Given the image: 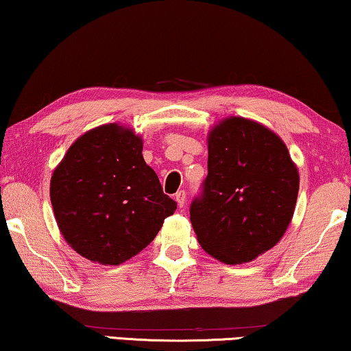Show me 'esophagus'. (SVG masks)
Here are the masks:
<instances>
[{
    "label": "esophagus",
    "instance_id": "obj_1",
    "mask_svg": "<svg viewBox=\"0 0 351 351\" xmlns=\"http://www.w3.org/2000/svg\"><path fill=\"white\" fill-rule=\"evenodd\" d=\"M175 200H176V203H178V206H180L181 209L184 208V203H186V192H184V191H180V192H176V195H175Z\"/></svg>",
    "mask_w": 351,
    "mask_h": 351
}]
</instances>
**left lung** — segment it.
Returning <instances> with one entry per match:
<instances>
[{
	"mask_svg": "<svg viewBox=\"0 0 351 351\" xmlns=\"http://www.w3.org/2000/svg\"><path fill=\"white\" fill-rule=\"evenodd\" d=\"M300 173L279 135L254 119L228 117L208 134V176L191 205L206 254L241 265L280 241L295 213Z\"/></svg>",
	"mask_w": 351,
	"mask_h": 351,
	"instance_id": "obj_1",
	"label": "left lung"
}]
</instances>
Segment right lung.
Wrapping results in <instances>:
<instances>
[{"mask_svg": "<svg viewBox=\"0 0 351 351\" xmlns=\"http://www.w3.org/2000/svg\"><path fill=\"white\" fill-rule=\"evenodd\" d=\"M142 135L118 123L80 135L56 165L50 200L66 243L82 257L118 266L148 245L176 203L143 159Z\"/></svg>", "mask_w": 351, "mask_h": 351, "instance_id": "right-lung-1", "label": "right lung"}]
</instances>
